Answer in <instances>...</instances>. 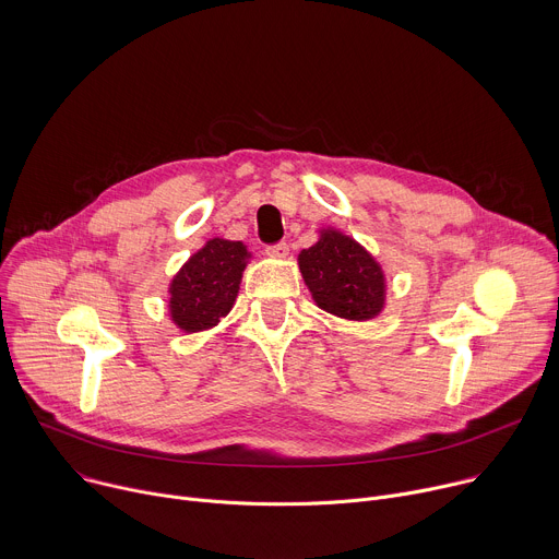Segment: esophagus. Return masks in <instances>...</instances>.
<instances>
[{
    "label": "esophagus",
    "mask_w": 559,
    "mask_h": 559,
    "mask_svg": "<svg viewBox=\"0 0 559 559\" xmlns=\"http://www.w3.org/2000/svg\"><path fill=\"white\" fill-rule=\"evenodd\" d=\"M265 254H267V257H272V259H287V257H289V246H287V243L270 246V248L265 250Z\"/></svg>",
    "instance_id": "1"
}]
</instances>
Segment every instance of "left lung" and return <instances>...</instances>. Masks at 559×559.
Listing matches in <instances>:
<instances>
[{"label":"left lung","mask_w":559,"mask_h":559,"mask_svg":"<svg viewBox=\"0 0 559 559\" xmlns=\"http://www.w3.org/2000/svg\"><path fill=\"white\" fill-rule=\"evenodd\" d=\"M298 267L316 305L349 321H369L384 307V274L376 259L338 229L298 254Z\"/></svg>","instance_id":"left-lung-1"}]
</instances>
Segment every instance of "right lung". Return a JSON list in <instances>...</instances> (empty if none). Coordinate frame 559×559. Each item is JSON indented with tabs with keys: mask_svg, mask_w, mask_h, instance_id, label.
Here are the masks:
<instances>
[{
	"mask_svg": "<svg viewBox=\"0 0 559 559\" xmlns=\"http://www.w3.org/2000/svg\"><path fill=\"white\" fill-rule=\"evenodd\" d=\"M248 259L241 241L210 238L170 283L175 325L188 334L214 328L236 300Z\"/></svg>",
	"mask_w": 559,
	"mask_h": 559,
	"instance_id": "1",
	"label": "right lung"
}]
</instances>
